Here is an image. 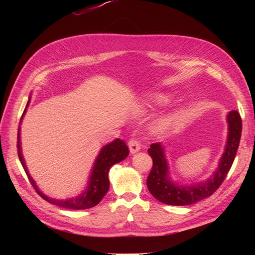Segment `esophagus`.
Instances as JSON below:
<instances>
[{
	"label": "esophagus",
	"instance_id": "34e87169",
	"mask_svg": "<svg viewBox=\"0 0 255 255\" xmlns=\"http://www.w3.org/2000/svg\"><path fill=\"white\" fill-rule=\"evenodd\" d=\"M140 142L138 141L137 139H130L129 141H128V148H129V152L132 153V154H134V153H136V152H138L140 150Z\"/></svg>",
	"mask_w": 255,
	"mask_h": 255
}]
</instances>
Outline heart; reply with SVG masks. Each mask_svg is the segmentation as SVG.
<instances>
[{
  "mask_svg": "<svg viewBox=\"0 0 255 255\" xmlns=\"http://www.w3.org/2000/svg\"><path fill=\"white\" fill-rule=\"evenodd\" d=\"M169 100H170V97L168 95L165 94H157V95H154L153 97L150 98V106H160V105H164L166 103L169 102ZM170 121V118H167L163 121H160L158 125L156 126V129L157 130H161L166 128V126Z\"/></svg>",
  "mask_w": 255,
  "mask_h": 255,
  "instance_id": "obj_1",
  "label": "heart"
}]
</instances>
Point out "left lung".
Wrapping results in <instances>:
<instances>
[{
    "label": "left lung",
    "mask_w": 255,
    "mask_h": 255,
    "mask_svg": "<svg viewBox=\"0 0 255 255\" xmlns=\"http://www.w3.org/2000/svg\"><path fill=\"white\" fill-rule=\"evenodd\" d=\"M227 121L228 139L217 170L201 183L186 186L173 183L169 176V166L163 144L160 142L151 144L148 153L153 159V166L146 179V186L154 198L168 205H189L212 196L219 188L232 167L242 136V118L238 112L231 111L227 116Z\"/></svg>",
    "instance_id": "8db88e82"
}]
</instances>
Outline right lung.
<instances>
[{"instance_id":"obj_1","label":"right lung","mask_w":255,"mask_h":255,"mask_svg":"<svg viewBox=\"0 0 255 255\" xmlns=\"http://www.w3.org/2000/svg\"><path fill=\"white\" fill-rule=\"evenodd\" d=\"M30 101V97L28 99V102L26 104V107L24 112H23V115L21 117V120L23 118V116L25 115L26 109L29 104ZM21 122V121H20ZM128 148L126 144V142L119 139H117L107 143L104 145L103 148L100 151L98 157L95 160L94 167H92V170L90 173L89 177V182L86 189L81 194L80 196L75 197V198H70V199H66V200H59V199H52L48 196L43 195L42 192L39 190V188L37 187V185L35 181L33 180V177L29 175L27 167L25 165V160L23 158L22 155V151H21V140H20V126L18 128V155L19 159L21 161V164L24 168V170L28 176L29 182L32 183L34 188L38 194L42 197L45 201H48L51 204L54 205H58L60 207L64 208H69V210H87V208L94 207L97 204L100 203V201L103 199V197L106 195L107 190L110 188V180H109V171L113 165L120 163L121 160L128 157Z\"/></svg>"}]
</instances>
